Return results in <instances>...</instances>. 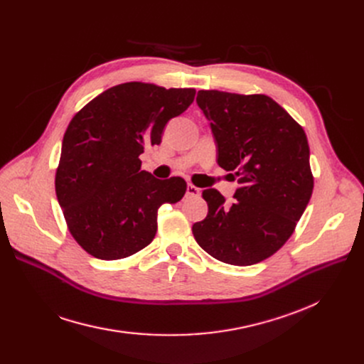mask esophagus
Returning <instances> with one entry per match:
<instances>
[{"label":"esophagus","instance_id":"1","mask_svg":"<svg viewBox=\"0 0 364 364\" xmlns=\"http://www.w3.org/2000/svg\"><path fill=\"white\" fill-rule=\"evenodd\" d=\"M200 195V188L193 186V184H188L187 186V192H186V196L187 198H198Z\"/></svg>","mask_w":364,"mask_h":364}]
</instances>
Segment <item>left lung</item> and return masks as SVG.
<instances>
[{"instance_id": "1", "label": "left lung", "mask_w": 364, "mask_h": 364, "mask_svg": "<svg viewBox=\"0 0 364 364\" xmlns=\"http://www.w3.org/2000/svg\"><path fill=\"white\" fill-rule=\"evenodd\" d=\"M218 149V165L232 171L235 202L215 188L202 192L208 215L192 227L199 246L218 261L252 265L286 243L307 208L314 177L302 127L265 94L200 90Z\"/></svg>"}]
</instances>
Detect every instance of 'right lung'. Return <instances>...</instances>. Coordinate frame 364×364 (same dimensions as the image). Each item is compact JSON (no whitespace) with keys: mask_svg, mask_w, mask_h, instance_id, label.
<instances>
[{"mask_svg":"<svg viewBox=\"0 0 364 364\" xmlns=\"http://www.w3.org/2000/svg\"><path fill=\"white\" fill-rule=\"evenodd\" d=\"M195 94V88L125 82L72 118L54 184L69 232L87 254L112 261L141 251L156 235L158 209L181 200L186 181L155 178L141 169L140 155L161 143L166 122Z\"/></svg>","mask_w":364,"mask_h":364,"instance_id":"add662e5","label":"right lung"}]
</instances>
